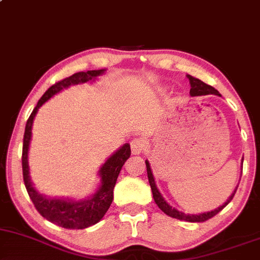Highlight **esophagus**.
<instances>
[{
    "instance_id": "34e87169",
    "label": "esophagus",
    "mask_w": 260,
    "mask_h": 260,
    "mask_svg": "<svg viewBox=\"0 0 260 260\" xmlns=\"http://www.w3.org/2000/svg\"><path fill=\"white\" fill-rule=\"evenodd\" d=\"M145 148V142L143 139H134L131 143V150L133 155H140Z\"/></svg>"
}]
</instances>
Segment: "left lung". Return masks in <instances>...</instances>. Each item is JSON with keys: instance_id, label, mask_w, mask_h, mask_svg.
Masks as SVG:
<instances>
[{"instance_id": "8db88e82", "label": "left lung", "mask_w": 260, "mask_h": 260, "mask_svg": "<svg viewBox=\"0 0 260 260\" xmlns=\"http://www.w3.org/2000/svg\"><path fill=\"white\" fill-rule=\"evenodd\" d=\"M186 77L189 79L190 82V95L191 96H201V95H208V94H214V95H219L220 93L218 92L217 89L213 88L212 86L209 84L202 82L201 80L196 79V77L191 76V75H186ZM243 162V158H242ZM145 165H146V172H148V178H149V183L150 186H151V191H152V198L155 200V203L158 206V208L161 209L164 213H166L167 215H170L172 218H176V219H180V220H185V221H190V223H200V221H206L208 219H211L212 217H214L215 214L219 213V212L223 209L225 206L229 203L231 200H233L234 195H235L237 186L236 185L235 190H234L233 193L229 196V199L225 201L223 205L219 206L218 208L213 209V211H209V212H203V213H199V214H185L184 212L178 211L177 208L172 207V206L166 201L162 193L158 190V187L156 186V181H155V177L152 174V170H151V166H150V162L148 160H145Z\"/></svg>"}]
</instances>
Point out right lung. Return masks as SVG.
I'll return each mask as SVG.
<instances>
[{
  "label": "right lung",
  "mask_w": 260,
  "mask_h": 260,
  "mask_svg": "<svg viewBox=\"0 0 260 260\" xmlns=\"http://www.w3.org/2000/svg\"><path fill=\"white\" fill-rule=\"evenodd\" d=\"M105 71L106 69L88 70L87 73L81 71V73L74 74L73 76L61 80L60 82L53 84L48 90H46L45 94L41 96L35 109L31 112L26 126H25L21 164H23V177L26 191L39 213L43 218L59 225V226L65 228V229H86L103 219L114 200V187L122 170V166L131 156V146L128 143L123 144L100 166L98 171L100 184L94 193L80 200L71 198H49V196L37 191L30 178L29 148L31 134H32V123L39 109L46 102H48L53 95L61 92L62 89L69 88L70 86L94 82L99 76L105 74Z\"/></svg>",
  "instance_id": "add662e5"
}]
</instances>
